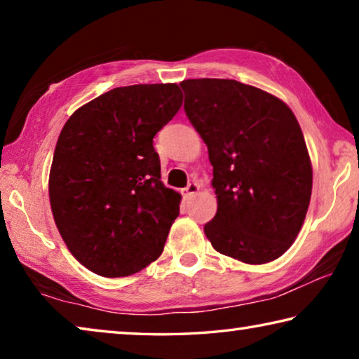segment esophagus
Returning a JSON list of instances; mask_svg holds the SVG:
<instances>
[{"mask_svg": "<svg viewBox=\"0 0 359 359\" xmlns=\"http://www.w3.org/2000/svg\"><path fill=\"white\" fill-rule=\"evenodd\" d=\"M182 191H184V196L187 199L191 198L193 194H196L199 191V184H196V182H190V184H188Z\"/></svg>", "mask_w": 359, "mask_h": 359, "instance_id": "obj_1", "label": "esophagus"}]
</instances>
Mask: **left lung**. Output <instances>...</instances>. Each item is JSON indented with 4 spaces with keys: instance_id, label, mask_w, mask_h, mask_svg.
<instances>
[{
    "instance_id": "8db88e82",
    "label": "left lung",
    "mask_w": 359,
    "mask_h": 359,
    "mask_svg": "<svg viewBox=\"0 0 359 359\" xmlns=\"http://www.w3.org/2000/svg\"><path fill=\"white\" fill-rule=\"evenodd\" d=\"M188 120L208 145L217 214L204 233L222 255L264 264L288 250L306 218L312 163L294 114L233 79H188Z\"/></svg>"
}]
</instances>
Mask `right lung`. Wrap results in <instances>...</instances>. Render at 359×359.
Returning <instances> with one entry per match:
<instances>
[{
    "instance_id": "obj_1",
    "label": "right lung",
    "mask_w": 359,
    "mask_h": 359,
    "mask_svg": "<svg viewBox=\"0 0 359 359\" xmlns=\"http://www.w3.org/2000/svg\"><path fill=\"white\" fill-rule=\"evenodd\" d=\"M184 101L177 83L117 87L79 107L48 175L57 228L79 263L126 277L160 257L180 193L161 182L154 137Z\"/></svg>"
}]
</instances>
